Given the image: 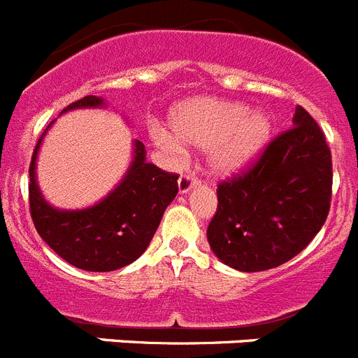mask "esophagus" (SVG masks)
<instances>
[{
	"label": "esophagus",
	"instance_id": "esophagus-1",
	"mask_svg": "<svg viewBox=\"0 0 358 358\" xmlns=\"http://www.w3.org/2000/svg\"><path fill=\"white\" fill-rule=\"evenodd\" d=\"M177 186H179V194L185 195V194H188L189 189L197 186V179H195V177H189V176H181L179 177V181H177Z\"/></svg>",
	"mask_w": 358,
	"mask_h": 358
}]
</instances>
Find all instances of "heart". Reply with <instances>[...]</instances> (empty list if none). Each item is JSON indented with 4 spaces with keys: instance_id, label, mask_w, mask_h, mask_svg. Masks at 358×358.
<instances>
[{
    "instance_id": "1",
    "label": "heart",
    "mask_w": 358,
    "mask_h": 358,
    "mask_svg": "<svg viewBox=\"0 0 358 358\" xmlns=\"http://www.w3.org/2000/svg\"><path fill=\"white\" fill-rule=\"evenodd\" d=\"M173 136L164 129L154 131L163 150L181 154L182 145L206 150L208 172L217 179L245 170L273 136V118L262 109L249 110L242 102L195 98L176 106L170 113Z\"/></svg>"
}]
</instances>
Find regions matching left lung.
Here are the masks:
<instances>
[{
  "instance_id": "obj_1",
  "label": "left lung",
  "mask_w": 358,
  "mask_h": 358,
  "mask_svg": "<svg viewBox=\"0 0 358 358\" xmlns=\"http://www.w3.org/2000/svg\"><path fill=\"white\" fill-rule=\"evenodd\" d=\"M217 195L208 242L218 260L242 273L292 260L330 210L331 154L315 120L296 106L292 129L249 172L218 186Z\"/></svg>"
}]
</instances>
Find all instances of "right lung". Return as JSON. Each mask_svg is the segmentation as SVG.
<instances>
[{
    "label": "right lung",
    "mask_w": 358,
    "mask_h": 358,
    "mask_svg": "<svg viewBox=\"0 0 358 358\" xmlns=\"http://www.w3.org/2000/svg\"><path fill=\"white\" fill-rule=\"evenodd\" d=\"M102 96L80 98L61 110V116L78 109H107ZM39 138L30 164V211L41 238L73 267L90 273H109L140 258L156 233L164 210L177 195V176L147 163L140 140L132 141V159L118 185L106 197L85 208L66 210L46 201L37 182Z\"/></svg>",
    "instance_id": "add662e5"
}]
</instances>
